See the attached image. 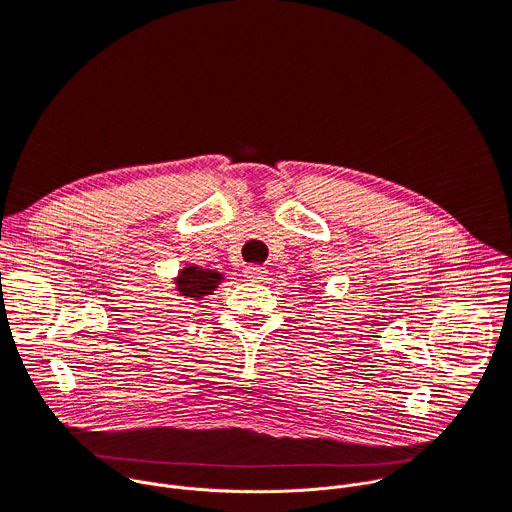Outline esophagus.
<instances>
[{
    "instance_id": "obj_1",
    "label": "esophagus",
    "mask_w": 512,
    "mask_h": 512,
    "mask_svg": "<svg viewBox=\"0 0 512 512\" xmlns=\"http://www.w3.org/2000/svg\"><path fill=\"white\" fill-rule=\"evenodd\" d=\"M245 277L249 281H263L267 277V269L259 267V265H249V267H245Z\"/></svg>"
}]
</instances>
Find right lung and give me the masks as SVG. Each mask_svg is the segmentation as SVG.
I'll return each mask as SVG.
<instances>
[{"mask_svg":"<svg viewBox=\"0 0 512 512\" xmlns=\"http://www.w3.org/2000/svg\"><path fill=\"white\" fill-rule=\"evenodd\" d=\"M221 281V273L202 269V267H186L180 275V291L186 298H200L210 294V291L216 287V283Z\"/></svg>","mask_w":512,"mask_h":512,"instance_id":"obj_1","label":"right lung"}]
</instances>
